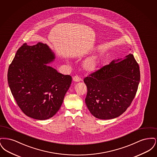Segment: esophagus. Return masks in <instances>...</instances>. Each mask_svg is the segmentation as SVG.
<instances>
[{"label": "esophagus", "instance_id": "esophagus-1", "mask_svg": "<svg viewBox=\"0 0 157 157\" xmlns=\"http://www.w3.org/2000/svg\"><path fill=\"white\" fill-rule=\"evenodd\" d=\"M73 81L74 82H80L81 81V79L79 76H75L73 77Z\"/></svg>", "mask_w": 157, "mask_h": 157}]
</instances>
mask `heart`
I'll return each mask as SVG.
<instances>
[{
    "label": "heart",
    "instance_id": "heart-1",
    "mask_svg": "<svg viewBox=\"0 0 157 157\" xmlns=\"http://www.w3.org/2000/svg\"><path fill=\"white\" fill-rule=\"evenodd\" d=\"M99 59L97 56H92L89 58L83 64V67L88 71H94L98 65Z\"/></svg>",
    "mask_w": 157,
    "mask_h": 157
}]
</instances>
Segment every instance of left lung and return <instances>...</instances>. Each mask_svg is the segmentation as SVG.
Instances as JSON below:
<instances>
[{"instance_id": "left-lung-1", "label": "left lung", "mask_w": 157, "mask_h": 157, "mask_svg": "<svg viewBox=\"0 0 157 157\" xmlns=\"http://www.w3.org/2000/svg\"><path fill=\"white\" fill-rule=\"evenodd\" d=\"M140 81V67L132 54L113 60L86 77L85 103L90 112L101 120L122 114L135 97Z\"/></svg>"}]
</instances>
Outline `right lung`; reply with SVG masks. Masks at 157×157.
I'll use <instances>...</instances> for the list:
<instances>
[{
    "mask_svg": "<svg viewBox=\"0 0 157 157\" xmlns=\"http://www.w3.org/2000/svg\"><path fill=\"white\" fill-rule=\"evenodd\" d=\"M55 58L49 47L41 42L19 48L9 65L8 81L15 101L32 118L49 119L62 104L72 77L48 66Z\"/></svg>",
    "mask_w": 157,
    "mask_h": 157,
    "instance_id": "1",
    "label": "right lung"
}]
</instances>
